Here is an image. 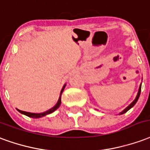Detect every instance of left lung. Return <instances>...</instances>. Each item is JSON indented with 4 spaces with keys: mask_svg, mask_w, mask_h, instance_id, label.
Listing matches in <instances>:
<instances>
[{
    "mask_svg": "<svg viewBox=\"0 0 150 150\" xmlns=\"http://www.w3.org/2000/svg\"><path fill=\"white\" fill-rule=\"evenodd\" d=\"M141 88H142V84L140 85L139 89H138V93H137V94L136 98H135V99L133 100V102H132V103L130 104V105H128V106L126 107V108H125V109L124 110H122V111H121V112H120V113H119L120 115H121V114H123V113H125V112H126L128 111V110H130L132 107L134 106V105H135V104L137 103V100H138V98H139V97H140V94H141Z\"/></svg>",
    "mask_w": 150,
    "mask_h": 150,
    "instance_id": "1",
    "label": "left lung"
}]
</instances>
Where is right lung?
I'll return each mask as SVG.
<instances>
[{"label": "right lung", "instance_id": "obj_1", "mask_svg": "<svg viewBox=\"0 0 150 150\" xmlns=\"http://www.w3.org/2000/svg\"><path fill=\"white\" fill-rule=\"evenodd\" d=\"M66 86V84H64V86L62 87V90H61V93H60V97H59V99L57 100V102L56 104L54 106L50 109L49 110H47L45 112H40V113H35V112H25V111H22V110H20L18 109H17V111H19L21 113H22L24 115H26L29 117H33V118H40V117H45V116L48 115V114H50V113H52L55 110H57L59 108V106L61 105V103H62V92L64 91V88Z\"/></svg>", "mask_w": 150, "mask_h": 150}]
</instances>
